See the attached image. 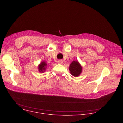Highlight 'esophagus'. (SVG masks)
Here are the masks:
<instances>
[{
    "instance_id": "obj_1",
    "label": "esophagus",
    "mask_w": 123,
    "mask_h": 123,
    "mask_svg": "<svg viewBox=\"0 0 123 123\" xmlns=\"http://www.w3.org/2000/svg\"><path fill=\"white\" fill-rule=\"evenodd\" d=\"M58 63L59 64H62L63 63V61L62 60H59L58 61Z\"/></svg>"
}]
</instances>
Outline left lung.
<instances>
[{
	"mask_svg": "<svg viewBox=\"0 0 123 123\" xmlns=\"http://www.w3.org/2000/svg\"><path fill=\"white\" fill-rule=\"evenodd\" d=\"M82 67L79 62L76 61H73L69 66V69L72 75L75 77L78 76L82 72Z\"/></svg>",
	"mask_w": 123,
	"mask_h": 123,
	"instance_id": "left-lung-1",
	"label": "left lung"
}]
</instances>
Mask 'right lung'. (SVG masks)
<instances>
[{
	"mask_svg": "<svg viewBox=\"0 0 123 123\" xmlns=\"http://www.w3.org/2000/svg\"><path fill=\"white\" fill-rule=\"evenodd\" d=\"M47 66V64L45 62H42L41 64L39 65L38 69L40 72L43 73L45 72L46 69V67Z\"/></svg>",
	"mask_w": 123,
	"mask_h": 123,
	"instance_id": "obj_1",
	"label": "right lung"
}]
</instances>
